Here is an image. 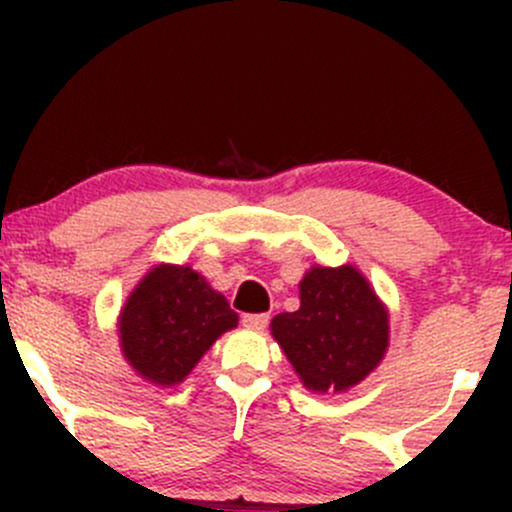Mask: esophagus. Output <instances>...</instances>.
Wrapping results in <instances>:
<instances>
[{"label":"esophagus","instance_id":"34e87169","mask_svg":"<svg viewBox=\"0 0 512 512\" xmlns=\"http://www.w3.org/2000/svg\"><path fill=\"white\" fill-rule=\"evenodd\" d=\"M242 324H245L247 329H255V332H262V329L270 324V314H245L242 317Z\"/></svg>","mask_w":512,"mask_h":512}]
</instances>
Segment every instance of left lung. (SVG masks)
<instances>
[{
    "label": "left lung",
    "mask_w": 512,
    "mask_h": 512,
    "mask_svg": "<svg viewBox=\"0 0 512 512\" xmlns=\"http://www.w3.org/2000/svg\"><path fill=\"white\" fill-rule=\"evenodd\" d=\"M272 337L314 394L364 381L389 347V312L352 265L319 267L299 282V309L272 319Z\"/></svg>",
    "instance_id": "8db88e82"
}]
</instances>
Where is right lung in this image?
<instances>
[{
    "label": "right lung",
    "instance_id": "add662e5",
    "mask_svg": "<svg viewBox=\"0 0 512 512\" xmlns=\"http://www.w3.org/2000/svg\"><path fill=\"white\" fill-rule=\"evenodd\" d=\"M232 327L237 314L203 275L190 267L158 265L128 294L118 339L138 376L156 386H175Z\"/></svg>",
    "mask_w": 512,
    "mask_h": 512
}]
</instances>
